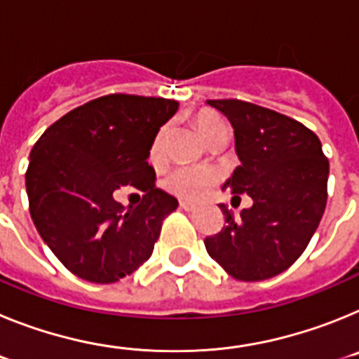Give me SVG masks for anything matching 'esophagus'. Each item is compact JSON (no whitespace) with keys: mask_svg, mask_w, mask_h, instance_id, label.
Here are the masks:
<instances>
[{"mask_svg":"<svg viewBox=\"0 0 359 359\" xmlns=\"http://www.w3.org/2000/svg\"><path fill=\"white\" fill-rule=\"evenodd\" d=\"M180 208H182V210H187V212H192L196 208V203H192V201H180Z\"/></svg>","mask_w":359,"mask_h":359,"instance_id":"34e87169","label":"esophagus"}]
</instances>
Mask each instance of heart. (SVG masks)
I'll use <instances>...</instances> for the list:
<instances>
[{
  "mask_svg": "<svg viewBox=\"0 0 359 359\" xmlns=\"http://www.w3.org/2000/svg\"><path fill=\"white\" fill-rule=\"evenodd\" d=\"M199 131L205 136V140H210L212 136L223 128L224 122L219 118L215 113H208L203 111L196 118ZM165 140V128H161L156 133L154 140L151 145V160H158L163 149ZM219 182V172L212 167H190V165H183V167H176L165 176L163 183L165 189L172 192V194L180 196L185 199H199L203 196H207Z\"/></svg>",
  "mask_w": 359,
  "mask_h": 359,
  "instance_id": "heart-1",
  "label": "heart"
}]
</instances>
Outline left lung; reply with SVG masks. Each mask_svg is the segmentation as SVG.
Masks as SVG:
<instances>
[{
	"label": "left lung",
	"mask_w": 359,
	"mask_h": 359,
	"mask_svg": "<svg viewBox=\"0 0 359 359\" xmlns=\"http://www.w3.org/2000/svg\"><path fill=\"white\" fill-rule=\"evenodd\" d=\"M230 120L241 165L224 187L248 194L250 208L207 237L208 255L237 280H266L290 268L307 248L327 203L329 160L304 123L237 98L207 100ZM241 199V198H239Z\"/></svg>",
	"instance_id": "obj_1"
}]
</instances>
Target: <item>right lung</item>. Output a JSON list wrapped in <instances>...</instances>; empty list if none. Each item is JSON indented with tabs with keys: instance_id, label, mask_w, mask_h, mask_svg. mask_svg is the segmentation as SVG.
<instances>
[{
	"instance_id": "add662e5",
	"label": "right lung",
	"mask_w": 359,
	"mask_h": 359,
	"mask_svg": "<svg viewBox=\"0 0 359 359\" xmlns=\"http://www.w3.org/2000/svg\"><path fill=\"white\" fill-rule=\"evenodd\" d=\"M176 109L170 98L106 95L66 113L34 145L27 169L32 221L73 275L111 284L151 257L177 199L154 185L147 158ZM123 184L144 192L129 211L112 198Z\"/></svg>"
}]
</instances>
